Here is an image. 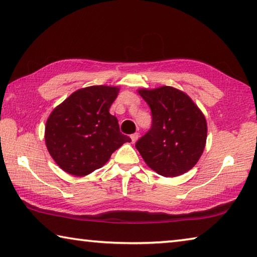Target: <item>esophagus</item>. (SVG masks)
Masks as SVG:
<instances>
[{
	"label": "esophagus",
	"instance_id": "obj_1",
	"mask_svg": "<svg viewBox=\"0 0 257 257\" xmlns=\"http://www.w3.org/2000/svg\"><path fill=\"white\" fill-rule=\"evenodd\" d=\"M130 138H132V142L133 143H136L138 141V138H139V134L138 133H135V134L132 135V136H130Z\"/></svg>",
	"mask_w": 257,
	"mask_h": 257
}]
</instances>
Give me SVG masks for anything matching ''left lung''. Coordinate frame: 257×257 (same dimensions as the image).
Masks as SVG:
<instances>
[{"label":"left lung","instance_id":"1","mask_svg":"<svg viewBox=\"0 0 257 257\" xmlns=\"http://www.w3.org/2000/svg\"><path fill=\"white\" fill-rule=\"evenodd\" d=\"M138 93L151 107L153 123L136 143V149L159 175H184L195 167L205 149V115L188 95L175 87L141 88Z\"/></svg>","mask_w":257,"mask_h":257}]
</instances>
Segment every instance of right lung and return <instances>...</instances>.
Segmentation results:
<instances>
[{"label": "right lung", "instance_id": "right-lung-1", "mask_svg": "<svg viewBox=\"0 0 257 257\" xmlns=\"http://www.w3.org/2000/svg\"><path fill=\"white\" fill-rule=\"evenodd\" d=\"M118 86L77 89L54 107L45 124V144L52 159L69 175L84 177L102 168L115 150L132 139L120 133L110 106Z\"/></svg>", "mask_w": 257, "mask_h": 257}]
</instances>
